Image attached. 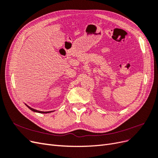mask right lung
I'll return each instance as SVG.
<instances>
[{
    "label": "right lung",
    "instance_id": "obj_1",
    "mask_svg": "<svg viewBox=\"0 0 158 158\" xmlns=\"http://www.w3.org/2000/svg\"><path fill=\"white\" fill-rule=\"evenodd\" d=\"M25 105L26 106L29 108L30 110H31L32 111H33V112H36V113H51V112H52V111H38V110H36V109H33V108H31V107H30V106H28L27 104H26L25 103Z\"/></svg>",
    "mask_w": 158,
    "mask_h": 158
}]
</instances>
